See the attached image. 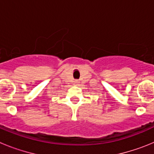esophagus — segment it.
Instances as JSON below:
<instances>
[{"label":"esophagus","mask_w":154,"mask_h":154,"mask_svg":"<svg viewBox=\"0 0 154 154\" xmlns=\"http://www.w3.org/2000/svg\"><path fill=\"white\" fill-rule=\"evenodd\" d=\"M74 83H75V84H78V83H79V81H78V80H75V81L74 82Z\"/></svg>","instance_id":"obj_1"}]
</instances>
